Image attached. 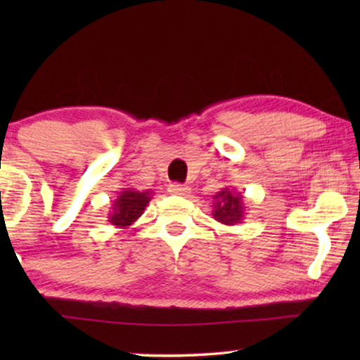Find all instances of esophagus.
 <instances>
[{"label":"esophagus","mask_w":360,"mask_h":360,"mask_svg":"<svg viewBox=\"0 0 360 360\" xmlns=\"http://www.w3.org/2000/svg\"><path fill=\"white\" fill-rule=\"evenodd\" d=\"M169 191L172 195H176V196H186L190 193V186L180 185V184H172L169 186Z\"/></svg>","instance_id":"esophagus-1"}]
</instances>
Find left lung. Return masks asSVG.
I'll use <instances>...</instances> for the list:
<instances>
[{
    "instance_id": "obj_1",
    "label": "left lung",
    "mask_w": 360,
    "mask_h": 360,
    "mask_svg": "<svg viewBox=\"0 0 360 360\" xmlns=\"http://www.w3.org/2000/svg\"><path fill=\"white\" fill-rule=\"evenodd\" d=\"M213 203V218L221 224L234 226L244 221L245 206L244 196L240 191L234 188H221L214 196Z\"/></svg>"
}]
</instances>
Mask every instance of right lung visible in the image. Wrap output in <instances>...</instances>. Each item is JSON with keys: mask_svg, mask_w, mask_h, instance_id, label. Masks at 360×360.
Segmentation results:
<instances>
[{"mask_svg": "<svg viewBox=\"0 0 360 360\" xmlns=\"http://www.w3.org/2000/svg\"><path fill=\"white\" fill-rule=\"evenodd\" d=\"M152 200V191H139L134 188H124L112 201L108 221L120 229H127L136 223L144 213L146 206Z\"/></svg>", "mask_w": 360, "mask_h": 360, "instance_id": "obj_1", "label": "right lung"}]
</instances>
